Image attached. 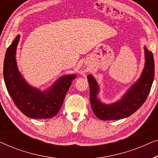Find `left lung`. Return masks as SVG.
Segmentation results:
<instances>
[{
	"label": "left lung",
	"mask_w": 158,
	"mask_h": 158,
	"mask_svg": "<svg viewBox=\"0 0 158 158\" xmlns=\"http://www.w3.org/2000/svg\"><path fill=\"white\" fill-rule=\"evenodd\" d=\"M145 62L141 76L131 85L120 100L105 104L99 100L98 83L93 75H88L90 85V101L93 111L101 120H117L128 117L137 111L145 102L155 77V62L152 52L144 47Z\"/></svg>",
	"instance_id": "obj_1"
}]
</instances>
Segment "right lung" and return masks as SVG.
Segmentation results:
<instances>
[{"mask_svg":"<svg viewBox=\"0 0 158 158\" xmlns=\"http://www.w3.org/2000/svg\"><path fill=\"white\" fill-rule=\"evenodd\" d=\"M18 35L6 50L3 63L5 84L16 107L31 118H50L59 112L64 97L76 75L60 77L44 91L29 85L18 70L16 60Z\"/></svg>","mask_w":158,"mask_h":158,"instance_id":"1","label":"right lung"}]
</instances>
